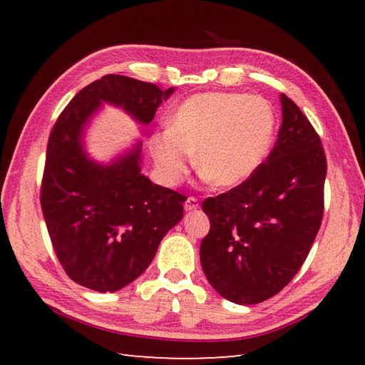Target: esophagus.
Masks as SVG:
<instances>
[{
	"instance_id": "obj_1",
	"label": "esophagus",
	"mask_w": 365,
	"mask_h": 365,
	"mask_svg": "<svg viewBox=\"0 0 365 365\" xmlns=\"http://www.w3.org/2000/svg\"><path fill=\"white\" fill-rule=\"evenodd\" d=\"M199 208V200L196 197H188L185 200V210L187 212H192V210H197Z\"/></svg>"
}]
</instances>
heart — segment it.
<instances>
[{
  "label": "heart",
  "instance_id": "obj_1",
  "mask_svg": "<svg viewBox=\"0 0 365 365\" xmlns=\"http://www.w3.org/2000/svg\"><path fill=\"white\" fill-rule=\"evenodd\" d=\"M274 130V108L263 97L207 92L185 100L170 127L150 135L149 149L166 185L183 180L196 152L197 169L216 188H235L265 160Z\"/></svg>",
  "mask_w": 365,
  "mask_h": 365
}]
</instances>
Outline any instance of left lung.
<instances>
[{"mask_svg":"<svg viewBox=\"0 0 365 365\" xmlns=\"http://www.w3.org/2000/svg\"><path fill=\"white\" fill-rule=\"evenodd\" d=\"M273 150L237 188L204 200L210 232L200 243L207 281L235 304H257L298 273L320 229L327 157L319 135L281 94Z\"/></svg>","mask_w":365,"mask_h":365,"instance_id":"1","label":"left lung"}]
</instances>
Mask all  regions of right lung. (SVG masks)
<instances>
[{"label": "right lung", "mask_w": 365, "mask_h": 365, "mask_svg": "<svg viewBox=\"0 0 365 365\" xmlns=\"http://www.w3.org/2000/svg\"><path fill=\"white\" fill-rule=\"evenodd\" d=\"M174 91L106 75L81 89L51 130L42 213L61 265L86 289L113 293L141 276L163 237L183 218L185 202L141 173V139L103 163L89 155L86 131L103 105L149 125Z\"/></svg>", "instance_id": "1"}]
</instances>
